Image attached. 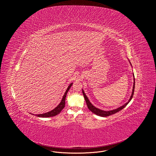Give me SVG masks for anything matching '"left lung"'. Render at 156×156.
Here are the masks:
<instances>
[{
	"instance_id": "left-lung-1",
	"label": "left lung",
	"mask_w": 156,
	"mask_h": 156,
	"mask_svg": "<svg viewBox=\"0 0 156 156\" xmlns=\"http://www.w3.org/2000/svg\"><path fill=\"white\" fill-rule=\"evenodd\" d=\"M129 62H130V65H131V66H132V64H131V62H130V61H129ZM133 76L134 81L133 89H132V95H131V96L130 97V98H129L128 102H126V104L123 105L122 106H120L119 108H118L117 109H113V110H111V111H104V110L100 109H99V108H97L95 106H94L92 104L90 103V102L89 101L88 98L87 97V96L86 95V94H85V92H84V91H83V89H82V94H83V97H84V98H85V101H86L87 106H88V109H89V110L92 112L93 113L97 115L98 116H102V117H106V116H110V115H113V114H115V113L118 112L120 111H121L122 109H123L126 106V105L130 102V101L132 100V98H133V96L134 87H134V85H135V80H134V76L133 73Z\"/></svg>"
}]
</instances>
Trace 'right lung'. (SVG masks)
<instances>
[{
    "mask_svg": "<svg viewBox=\"0 0 156 156\" xmlns=\"http://www.w3.org/2000/svg\"><path fill=\"white\" fill-rule=\"evenodd\" d=\"M73 84V83H71L69 86L68 87L67 90L66 91V92L64 93V95H63V97L62 98V100L61 101V102L59 103V105L55 107L54 109H52L51 111L48 112L47 113H44L43 114H38L36 115V116H37L38 117L40 118H48V117H52L57 115L58 114H59L61 111L65 107V104H66V98L67 96V92L69 90L70 88L71 87L72 85Z\"/></svg>",
    "mask_w": 156,
    "mask_h": 156,
    "instance_id": "1",
    "label": "right lung"
}]
</instances>
